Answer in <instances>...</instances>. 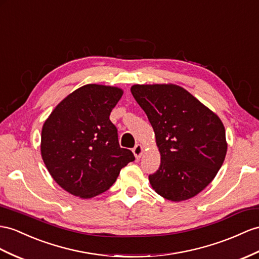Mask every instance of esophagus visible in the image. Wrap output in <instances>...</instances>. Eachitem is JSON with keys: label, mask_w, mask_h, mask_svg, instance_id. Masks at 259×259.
<instances>
[{"label": "esophagus", "mask_w": 259, "mask_h": 259, "mask_svg": "<svg viewBox=\"0 0 259 259\" xmlns=\"http://www.w3.org/2000/svg\"><path fill=\"white\" fill-rule=\"evenodd\" d=\"M132 152H134L136 158H140L143 154V147L141 144H137L136 147L132 149Z\"/></svg>", "instance_id": "1"}]
</instances>
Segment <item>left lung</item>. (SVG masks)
<instances>
[{
	"label": "left lung",
	"instance_id": "obj_1",
	"mask_svg": "<svg viewBox=\"0 0 259 259\" xmlns=\"http://www.w3.org/2000/svg\"><path fill=\"white\" fill-rule=\"evenodd\" d=\"M131 93L153 127L161 165L149 182L156 194L180 202L213 181L228 151L221 119L180 85L136 84Z\"/></svg>",
	"mask_w": 259,
	"mask_h": 259
}]
</instances>
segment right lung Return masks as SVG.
I'll return each instance as SVG.
<instances>
[{"mask_svg":"<svg viewBox=\"0 0 259 259\" xmlns=\"http://www.w3.org/2000/svg\"><path fill=\"white\" fill-rule=\"evenodd\" d=\"M123 90L86 84L59 103L41 129L42 161L54 181L71 195L90 199L108 190L122 167L135 161L120 148L109 115Z\"/></svg>","mask_w":259,"mask_h":259,"instance_id":"1","label":"right lung"}]
</instances>
